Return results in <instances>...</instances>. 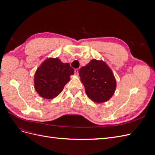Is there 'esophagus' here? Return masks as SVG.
I'll use <instances>...</instances> for the list:
<instances>
[{"mask_svg":"<svg viewBox=\"0 0 155 155\" xmlns=\"http://www.w3.org/2000/svg\"><path fill=\"white\" fill-rule=\"evenodd\" d=\"M74 72H75V74H76V75H78L79 74V70H78V68L75 69L74 70Z\"/></svg>","mask_w":155,"mask_h":155,"instance_id":"34e87169","label":"esophagus"}]
</instances>
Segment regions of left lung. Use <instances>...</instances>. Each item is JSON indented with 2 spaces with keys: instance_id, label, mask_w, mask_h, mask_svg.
Wrapping results in <instances>:
<instances>
[{
  "instance_id": "obj_1",
  "label": "left lung",
  "mask_w": 155,
  "mask_h": 155,
  "mask_svg": "<svg viewBox=\"0 0 155 155\" xmlns=\"http://www.w3.org/2000/svg\"><path fill=\"white\" fill-rule=\"evenodd\" d=\"M79 73L86 94L94 102L104 103L113 96L116 81L112 70L104 61L92 59Z\"/></svg>"
}]
</instances>
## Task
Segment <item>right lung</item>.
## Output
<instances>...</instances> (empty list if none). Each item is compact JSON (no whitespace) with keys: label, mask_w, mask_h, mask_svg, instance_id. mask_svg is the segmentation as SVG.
<instances>
[{"label":"right lung","mask_w":155,"mask_h":155,"mask_svg":"<svg viewBox=\"0 0 155 155\" xmlns=\"http://www.w3.org/2000/svg\"><path fill=\"white\" fill-rule=\"evenodd\" d=\"M74 74V69L69 63H63L58 58L46 59L35 71V91L45 99H53L63 91Z\"/></svg>","instance_id":"add662e5"}]
</instances>
